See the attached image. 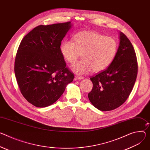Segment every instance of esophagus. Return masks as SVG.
Here are the masks:
<instances>
[{"instance_id": "1", "label": "esophagus", "mask_w": 150, "mask_h": 150, "mask_svg": "<svg viewBox=\"0 0 150 150\" xmlns=\"http://www.w3.org/2000/svg\"><path fill=\"white\" fill-rule=\"evenodd\" d=\"M84 79L83 77L82 76H76L75 78H74V80L75 81H78V80H81Z\"/></svg>"}]
</instances>
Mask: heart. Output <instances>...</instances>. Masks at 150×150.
Here are the masks:
<instances>
[{
    "label": "heart",
    "instance_id": "1",
    "mask_svg": "<svg viewBox=\"0 0 150 150\" xmlns=\"http://www.w3.org/2000/svg\"><path fill=\"white\" fill-rule=\"evenodd\" d=\"M117 42L111 37L105 36L94 31H83L74 36V42L63 41L60 51L70 63L75 62L83 54V59L71 66L76 74L83 75L105 70L110 65L117 51Z\"/></svg>",
    "mask_w": 150,
    "mask_h": 150
}]
</instances>
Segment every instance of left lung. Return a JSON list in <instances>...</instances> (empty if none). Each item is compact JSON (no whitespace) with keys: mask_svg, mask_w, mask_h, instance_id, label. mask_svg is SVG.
Returning <instances> with one entry per match:
<instances>
[{"mask_svg":"<svg viewBox=\"0 0 150 150\" xmlns=\"http://www.w3.org/2000/svg\"><path fill=\"white\" fill-rule=\"evenodd\" d=\"M116 55L107 69L92 76L93 89L88 94L92 105L100 111H111L127 100L138 74L134 48L127 36L119 33Z\"/></svg>","mask_w":150,"mask_h":150,"instance_id":"obj_1","label":"left lung"}]
</instances>
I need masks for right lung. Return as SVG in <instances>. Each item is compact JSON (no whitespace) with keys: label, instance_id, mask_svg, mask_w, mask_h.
<instances>
[{"label":"right lung","instance_id":"right-lung-1","mask_svg":"<svg viewBox=\"0 0 150 150\" xmlns=\"http://www.w3.org/2000/svg\"><path fill=\"white\" fill-rule=\"evenodd\" d=\"M71 22L40 25L22 39L16 54L14 71L20 91L38 108L48 106L62 95L74 75L60 51Z\"/></svg>","mask_w":150,"mask_h":150}]
</instances>
